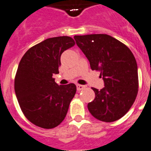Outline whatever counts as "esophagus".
I'll return each instance as SVG.
<instances>
[{
    "mask_svg": "<svg viewBox=\"0 0 151 151\" xmlns=\"http://www.w3.org/2000/svg\"><path fill=\"white\" fill-rule=\"evenodd\" d=\"M85 88V86L83 85H80V84H77V89L78 91H81Z\"/></svg>",
    "mask_w": 151,
    "mask_h": 151,
    "instance_id": "34e87169",
    "label": "esophagus"
}]
</instances>
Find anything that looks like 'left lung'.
<instances>
[{"label": "left lung", "mask_w": 151, "mask_h": 151, "mask_svg": "<svg viewBox=\"0 0 151 151\" xmlns=\"http://www.w3.org/2000/svg\"><path fill=\"white\" fill-rule=\"evenodd\" d=\"M77 45L89 60L92 70H100L101 89L92 88L96 97L88 110L96 119L114 122L124 116L135 100L138 89V65L131 50L104 34L76 35Z\"/></svg>", "instance_id": "8db88e82"}]
</instances>
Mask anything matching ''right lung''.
<instances>
[{"mask_svg":"<svg viewBox=\"0 0 151 151\" xmlns=\"http://www.w3.org/2000/svg\"><path fill=\"white\" fill-rule=\"evenodd\" d=\"M74 44L68 36L46 39L30 48L19 64L16 98L27 119L39 127L55 128L67 114L77 87L74 83L59 86L52 75L59 73L62 52Z\"/></svg>","mask_w":151,"mask_h":151,"instance_id":"add662e5","label":"right lung"}]
</instances>
